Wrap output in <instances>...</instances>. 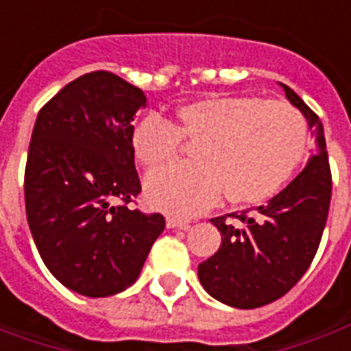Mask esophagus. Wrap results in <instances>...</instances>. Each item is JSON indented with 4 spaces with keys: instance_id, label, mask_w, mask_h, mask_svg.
I'll return each mask as SVG.
<instances>
[{
    "instance_id": "34e87169",
    "label": "esophagus",
    "mask_w": 351,
    "mask_h": 351,
    "mask_svg": "<svg viewBox=\"0 0 351 351\" xmlns=\"http://www.w3.org/2000/svg\"><path fill=\"white\" fill-rule=\"evenodd\" d=\"M165 223H167L169 229H188L190 228V221L182 220V218H176V216H169Z\"/></svg>"
}]
</instances>
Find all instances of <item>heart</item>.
Returning a JSON list of instances; mask_svg holds the SVG:
<instances>
[{
    "label": "heart",
    "mask_w": 351,
    "mask_h": 351,
    "mask_svg": "<svg viewBox=\"0 0 351 351\" xmlns=\"http://www.w3.org/2000/svg\"><path fill=\"white\" fill-rule=\"evenodd\" d=\"M191 163L146 178L148 203L176 216H193L220 199L250 206L274 197L295 176L308 150V125L293 107L246 95H210L176 108L173 125L146 116L133 128L131 148L145 169L171 161L180 143Z\"/></svg>",
    "instance_id": "heart-1"
}]
</instances>
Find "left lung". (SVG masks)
I'll return each instance as SVG.
<instances>
[{
    "instance_id": "left-lung-1",
    "label": "left lung",
    "mask_w": 351,
    "mask_h": 351,
    "mask_svg": "<svg viewBox=\"0 0 351 351\" xmlns=\"http://www.w3.org/2000/svg\"><path fill=\"white\" fill-rule=\"evenodd\" d=\"M289 103L301 110L316 135L317 154L278 195L254 213L229 214L241 228L213 218L221 233L218 252L199 265V280L223 304L258 308L286 295L316 256L331 203V169L324 125L317 114L286 84Z\"/></svg>"
}]
</instances>
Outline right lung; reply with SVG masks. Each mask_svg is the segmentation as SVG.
I'll return each mask as SVG.
<instances>
[{"instance_id": "right-lung-1", "label": "right lung", "mask_w": 351, "mask_h": 351, "mask_svg": "<svg viewBox=\"0 0 351 351\" xmlns=\"http://www.w3.org/2000/svg\"><path fill=\"white\" fill-rule=\"evenodd\" d=\"M143 107L141 88L93 71L62 88L35 120L27 223L49 271L75 293L108 297L130 287L165 228L161 214L128 206L141 191L131 122Z\"/></svg>"}]
</instances>
